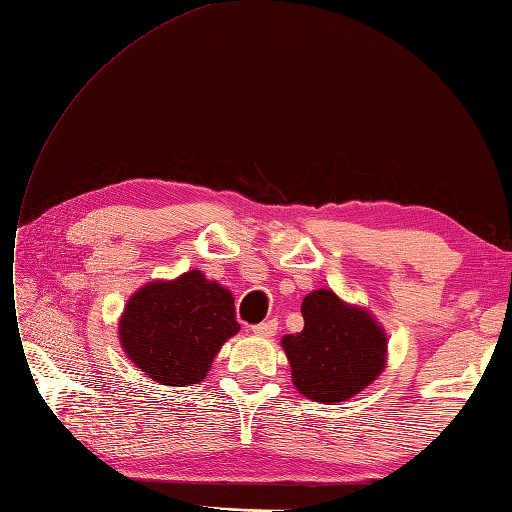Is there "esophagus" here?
<instances>
[{"label":"esophagus","mask_w":512,"mask_h":512,"mask_svg":"<svg viewBox=\"0 0 512 512\" xmlns=\"http://www.w3.org/2000/svg\"><path fill=\"white\" fill-rule=\"evenodd\" d=\"M276 327H278V321L276 319H270V321H263V323H257V325H253L251 329H253V334H257V336H274L276 334Z\"/></svg>","instance_id":"esophagus-1"}]
</instances>
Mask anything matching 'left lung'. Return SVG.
I'll use <instances>...</instances> for the list:
<instances>
[{"mask_svg":"<svg viewBox=\"0 0 512 512\" xmlns=\"http://www.w3.org/2000/svg\"><path fill=\"white\" fill-rule=\"evenodd\" d=\"M304 329L283 338L293 385L321 404L344 402L383 372L387 334L366 308L317 289L302 302Z\"/></svg>","mask_w":512,"mask_h":512,"instance_id":"left-lung-1","label":"left lung"}]
</instances>
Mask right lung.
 <instances>
[{"label":"right lung","mask_w":512,"mask_h":512,"mask_svg":"<svg viewBox=\"0 0 512 512\" xmlns=\"http://www.w3.org/2000/svg\"><path fill=\"white\" fill-rule=\"evenodd\" d=\"M234 298L200 270L153 280L125 304L119 340L125 355L155 383L195 385L223 342L238 334Z\"/></svg>","instance_id":"right-lung-1"}]
</instances>
